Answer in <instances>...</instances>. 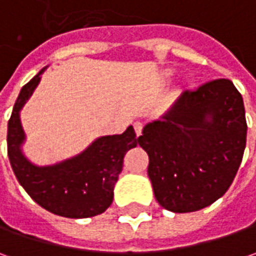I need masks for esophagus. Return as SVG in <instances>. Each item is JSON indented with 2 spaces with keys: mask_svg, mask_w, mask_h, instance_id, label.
<instances>
[{
  "mask_svg": "<svg viewBox=\"0 0 256 256\" xmlns=\"http://www.w3.org/2000/svg\"><path fill=\"white\" fill-rule=\"evenodd\" d=\"M134 130H135V134H136V135L140 136V135L142 134L144 124L140 122V121H138V122H135V124H134Z\"/></svg>",
  "mask_w": 256,
  "mask_h": 256,
  "instance_id": "1",
  "label": "esophagus"
}]
</instances>
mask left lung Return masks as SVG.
<instances>
[{"mask_svg": "<svg viewBox=\"0 0 256 256\" xmlns=\"http://www.w3.org/2000/svg\"><path fill=\"white\" fill-rule=\"evenodd\" d=\"M138 144L158 204L194 212L221 198L238 172L246 145L240 91L216 78L182 94L162 121L148 124Z\"/></svg>", "mask_w": 256, "mask_h": 256, "instance_id": "left-lung-1", "label": "left lung"}]
</instances>
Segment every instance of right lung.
I'll use <instances>...</instances> for the list:
<instances>
[{
    "label": "right lung",
    "mask_w": 256,
    "mask_h": 256,
    "mask_svg": "<svg viewBox=\"0 0 256 256\" xmlns=\"http://www.w3.org/2000/svg\"><path fill=\"white\" fill-rule=\"evenodd\" d=\"M42 71L22 86L8 121L6 150L11 168L26 194L46 211L65 218L100 215L112 204L124 156L136 146L138 138L132 126H128L121 135L98 138L81 155L62 164L40 168L28 162L20 150L24 141L20 110L40 82Z\"/></svg>",
    "instance_id": "obj_1"
}]
</instances>
